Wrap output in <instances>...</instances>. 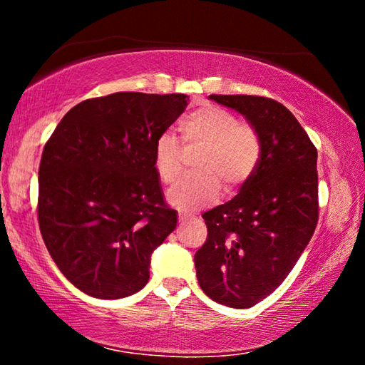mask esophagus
<instances>
[{
	"label": "esophagus",
	"instance_id": "34e87169",
	"mask_svg": "<svg viewBox=\"0 0 365 365\" xmlns=\"http://www.w3.org/2000/svg\"><path fill=\"white\" fill-rule=\"evenodd\" d=\"M188 219H190L188 214H183V212L178 214V222H180V224H185V222H187Z\"/></svg>",
	"mask_w": 365,
	"mask_h": 365
}]
</instances>
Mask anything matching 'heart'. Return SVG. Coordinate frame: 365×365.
Masks as SVG:
<instances>
[{"label": "heart", "instance_id": "1", "mask_svg": "<svg viewBox=\"0 0 365 365\" xmlns=\"http://www.w3.org/2000/svg\"><path fill=\"white\" fill-rule=\"evenodd\" d=\"M185 145L205 146L196 160L197 174L182 178L168 191L172 206L183 211L214 202L220 182L227 190L245 183L261 158V137L250 123L238 122L237 115L224 108H197L183 117L178 125ZM154 170L159 180L170 185L182 174V150L169 133L159 135L153 153Z\"/></svg>", "mask_w": 365, "mask_h": 365}]
</instances>
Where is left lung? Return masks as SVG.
Returning a JSON list of instances; mask_svg holds the SVG:
<instances>
[{
  "label": "left lung",
  "instance_id": "obj_1",
  "mask_svg": "<svg viewBox=\"0 0 365 365\" xmlns=\"http://www.w3.org/2000/svg\"><path fill=\"white\" fill-rule=\"evenodd\" d=\"M243 114L261 137V158L240 193L202 214L206 243L196 251L197 283L212 301L246 309L287 279L319 220L317 150L282 103L211 95Z\"/></svg>",
  "mask_w": 365,
  "mask_h": 365
}]
</instances>
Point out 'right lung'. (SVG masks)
Listing matches in <instances>:
<instances>
[{"label":"right lung","mask_w":365,"mask_h":365,"mask_svg":"<svg viewBox=\"0 0 365 365\" xmlns=\"http://www.w3.org/2000/svg\"><path fill=\"white\" fill-rule=\"evenodd\" d=\"M187 95L120 91L73 106L43 148L38 225L80 292L127 298L150 280L153 251L177 227L154 170V143Z\"/></svg>","instance_id":"obj_1"}]
</instances>
